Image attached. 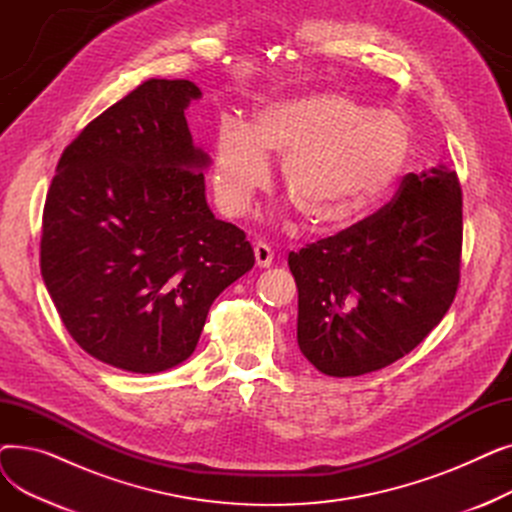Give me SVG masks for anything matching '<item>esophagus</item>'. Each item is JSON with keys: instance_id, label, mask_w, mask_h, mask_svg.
I'll return each instance as SVG.
<instances>
[{"instance_id": "34e87169", "label": "esophagus", "mask_w": 512, "mask_h": 512, "mask_svg": "<svg viewBox=\"0 0 512 512\" xmlns=\"http://www.w3.org/2000/svg\"><path fill=\"white\" fill-rule=\"evenodd\" d=\"M255 261L259 267H270L274 261V251L267 242H255Z\"/></svg>"}]
</instances>
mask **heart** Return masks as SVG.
<instances>
[{"label": "heart", "mask_w": 512, "mask_h": 512, "mask_svg": "<svg viewBox=\"0 0 512 512\" xmlns=\"http://www.w3.org/2000/svg\"><path fill=\"white\" fill-rule=\"evenodd\" d=\"M413 155V132L392 112L344 93L263 105L249 126L226 120L213 141V188L222 209L245 213L282 159V191L317 234L359 226L396 191Z\"/></svg>", "instance_id": "obj_1"}]
</instances>
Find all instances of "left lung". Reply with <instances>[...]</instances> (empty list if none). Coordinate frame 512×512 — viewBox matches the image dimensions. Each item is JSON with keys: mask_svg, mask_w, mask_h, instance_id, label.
<instances>
[{"mask_svg": "<svg viewBox=\"0 0 512 512\" xmlns=\"http://www.w3.org/2000/svg\"><path fill=\"white\" fill-rule=\"evenodd\" d=\"M461 242L459 178L440 164L407 174L398 195L359 226L290 253L301 353L334 378L411 353L454 301Z\"/></svg>", "mask_w": 512, "mask_h": 512, "instance_id": "1", "label": "left lung"}]
</instances>
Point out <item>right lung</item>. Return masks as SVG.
<instances>
[{"instance_id": "add662e5", "label": "right lung", "mask_w": 512, "mask_h": 512, "mask_svg": "<svg viewBox=\"0 0 512 512\" xmlns=\"http://www.w3.org/2000/svg\"><path fill=\"white\" fill-rule=\"evenodd\" d=\"M191 80L149 78L64 149L51 180L41 276L85 353L132 373H159L197 348L211 303L245 276V232L213 215L209 155L184 110Z\"/></svg>"}]
</instances>
